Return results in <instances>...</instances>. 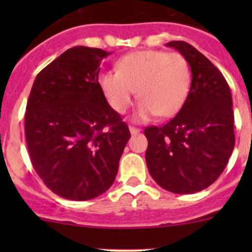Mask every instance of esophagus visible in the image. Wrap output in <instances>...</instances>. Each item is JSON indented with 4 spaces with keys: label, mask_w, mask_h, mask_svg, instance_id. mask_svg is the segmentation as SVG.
Here are the masks:
<instances>
[{
    "label": "esophagus",
    "mask_w": 252,
    "mask_h": 252,
    "mask_svg": "<svg viewBox=\"0 0 252 252\" xmlns=\"http://www.w3.org/2000/svg\"><path fill=\"white\" fill-rule=\"evenodd\" d=\"M129 130H130V134H131V135H134V134L140 133V129H139V128H135V126H129Z\"/></svg>",
    "instance_id": "1"
}]
</instances>
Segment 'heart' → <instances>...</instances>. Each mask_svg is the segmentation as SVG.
<instances>
[{
  "instance_id": "heart-1",
  "label": "heart",
  "mask_w": 252,
  "mask_h": 252,
  "mask_svg": "<svg viewBox=\"0 0 252 252\" xmlns=\"http://www.w3.org/2000/svg\"><path fill=\"white\" fill-rule=\"evenodd\" d=\"M118 70H102L97 83L107 102L118 113L128 111L138 89L142 98L136 121L145 122L159 114L173 116L184 105L191 83L188 61L180 53L135 51L123 56Z\"/></svg>"
}]
</instances>
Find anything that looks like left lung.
Masks as SVG:
<instances>
[{"instance_id":"1","label":"left lung","mask_w":252,"mask_h":252,"mask_svg":"<svg viewBox=\"0 0 252 252\" xmlns=\"http://www.w3.org/2000/svg\"><path fill=\"white\" fill-rule=\"evenodd\" d=\"M166 46L188 61L191 85L172 121L145 129V157L159 187L174 194H194L218 179L234 149L232 94L222 73L194 46L185 41Z\"/></svg>"}]
</instances>
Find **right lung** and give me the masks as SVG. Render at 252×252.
Listing matches in <instances>:
<instances>
[{
  "instance_id": "right-lung-1",
  "label": "right lung",
  "mask_w": 252,
  "mask_h": 252,
  "mask_svg": "<svg viewBox=\"0 0 252 252\" xmlns=\"http://www.w3.org/2000/svg\"><path fill=\"white\" fill-rule=\"evenodd\" d=\"M111 52L74 46L35 78L25 112L30 159L58 196L85 201L116 179L130 131L108 105L97 83Z\"/></svg>"
}]
</instances>
